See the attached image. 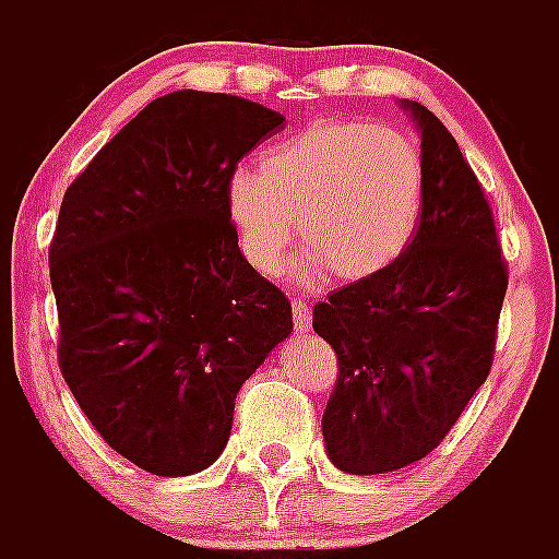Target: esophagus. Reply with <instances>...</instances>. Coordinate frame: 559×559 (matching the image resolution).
<instances>
[{
	"mask_svg": "<svg viewBox=\"0 0 559 559\" xmlns=\"http://www.w3.org/2000/svg\"><path fill=\"white\" fill-rule=\"evenodd\" d=\"M294 330L299 335L310 333V328H313V316H310V308L305 299H294Z\"/></svg>",
	"mask_w": 559,
	"mask_h": 559,
	"instance_id": "1",
	"label": "esophagus"
}]
</instances>
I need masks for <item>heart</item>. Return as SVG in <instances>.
<instances>
[{
	"label": "heart",
	"instance_id": "1",
	"mask_svg": "<svg viewBox=\"0 0 559 559\" xmlns=\"http://www.w3.org/2000/svg\"><path fill=\"white\" fill-rule=\"evenodd\" d=\"M426 206V165L408 133L367 120L324 117L269 147L260 167H237L226 210L237 243L260 274L294 263L302 283L324 271L344 283L378 276L406 254Z\"/></svg>",
	"mask_w": 559,
	"mask_h": 559
}]
</instances>
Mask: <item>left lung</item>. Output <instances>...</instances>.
<instances>
[{
  "label": "left lung",
  "instance_id": "8db88e82",
  "mask_svg": "<svg viewBox=\"0 0 559 559\" xmlns=\"http://www.w3.org/2000/svg\"><path fill=\"white\" fill-rule=\"evenodd\" d=\"M419 131L426 206L412 246L378 276L313 308L338 355L322 417L330 462L353 476L419 462L445 439L492 367L507 265L476 173L448 128L400 100Z\"/></svg>",
  "mask_w": 559,
  "mask_h": 559
}]
</instances>
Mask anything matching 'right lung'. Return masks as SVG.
<instances>
[{"instance_id":"right-lung-1","label":"right lung","mask_w":559,"mask_h":559,"mask_svg":"<svg viewBox=\"0 0 559 559\" xmlns=\"http://www.w3.org/2000/svg\"><path fill=\"white\" fill-rule=\"evenodd\" d=\"M283 122L246 97L170 92L63 195L49 246L58 364L97 433L153 476H192L224 453L237 392L294 333L226 210L237 162Z\"/></svg>"}]
</instances>
